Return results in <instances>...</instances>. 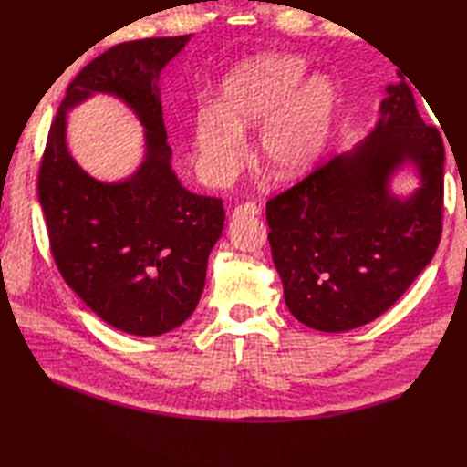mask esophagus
I'll return each instance as SVG.
<instances>
[{"mask_svg": "<svg viewBox=\"0 0 467 467\" xmlns=\"http://www.w3.org/2000/svg\"><path fill=\"white\" fill-rule=\"evenodd\" d=\"M254 217V215H260V207H257L255 203H252V202H247V203H242V205H237L235 210H234V217L235 220H240V217Z\"/></svg>", "mask_w": 467, "mask_h": 467, "instance_id": "esophagus-1", "label": "esophagus"}]
</instances>
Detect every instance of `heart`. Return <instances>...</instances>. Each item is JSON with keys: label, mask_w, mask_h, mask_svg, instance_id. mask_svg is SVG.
<instances>
[{"label": "heart", "mask_w": 467, "mask_h": 467, "mask_svg": "<svg viewBox=\"0 0 467 467\" xmlns=\"http://www.w3.org/2000/svg\"><path fill=\"white\" fill-rule=\"evenodd\" d=\"M289 54H262L234 66L220 81V103L193 111L192 146L205 183L223 188L245 160L244 136L257 130L254 158L267 178L294 182L324 158L337 116V88Z\"/></svg>", "instance_id": "b5f03b06"}]
</instances>
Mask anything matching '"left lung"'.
<instances>
[{
	"label": "left lung",
	"mask_w": 467,
	"mask_h": 467,
	"mask_svg": "<svg viewBox=\"0 0 467 467\" xmlns=\"http://www.w3.org/2000/svg\"><path fill=\"white\" fill-rule=\"evenodd\" d=\"M443 158L440 131L401 78L366 140L267 202V240L296 319L339 334L398 302L438 250ZM401 171L419 180L408 194L392 192Z\"/></svg>",
	"instance_id": "8db88e82"
}]
</instances>
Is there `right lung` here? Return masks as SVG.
Segmentation results:
<instances>
[{
    "label": "right lung",
    "instance_id": "add662e5",
    "mask_svg": "<svg viewBox=\"0 0 467 467\" xmlns=\"http://www.w3.org/2000/svg\"><path fill=\"white\" fill-rule=\"evenodd\" d=\"M190 39L126 41L88 64L61 101L39 168L59 274L91 312L131 336L168 334L193 314L225 222L222 200L178 180L163 126L160 74ZM93 95L118 97L144 128V160L118 182L93 179L67 148V111Z\"/></svg>",
    "mask_w": 467,
    "mask_h": 467
}]
</instances>
